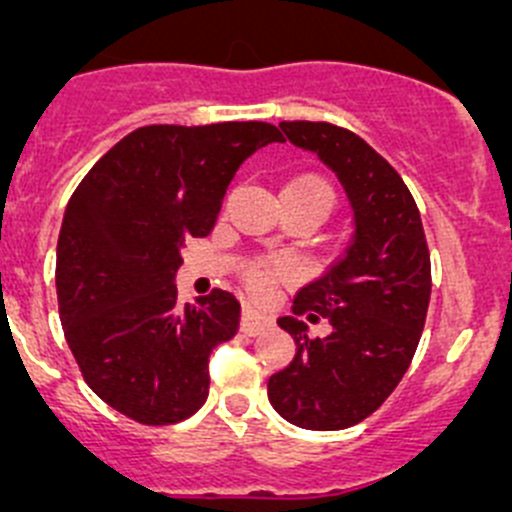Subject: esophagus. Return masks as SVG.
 I'll return each mask as SVG.
<instances>
[{
    "label": "esophagus",
    "mask_w": 512,
    "mask_h": 512,
    "mask_svg": "<svg viewBox=\"0 0 512 512\" xmlns=\"http://www.w3.org/2000/svg\"><path fill=\"white\" fill-rule=\"evenodd\" d=\"M267 327H272V317H267V314L257 312V309H252V307L242 309V322H240L242 332L250 334V337H255V334L265 332Z\"/></svg>",
    "instance_id": "1"
}]
</instances>
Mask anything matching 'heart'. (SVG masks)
Listing matches in <instances>:
<instances>
[{
	"label": "heart",
	"mask_w": 512,
	"mask_h": 512,
	"mask_svg": "<svg viewBox=\"0 0 512 512\" xmlns=\"http://www.w3.org/2000/svg\"><path fill=\"white\" fill-rule=\"evenodd\" d=\"M285 190L294 195H302L304 200H309V203H314L317 208H322L324 215L332 213L334 203H337V188H334L332 180L322 173L299 175L292 183H287ZM289 272H292V267H289L285 257H262V260L252 262V265L247 267L245 280L255 297H267L270 287L275 285V282L289 277Z\"/></svg>",
	"instance_id": "obj_1"
}]
</instances>
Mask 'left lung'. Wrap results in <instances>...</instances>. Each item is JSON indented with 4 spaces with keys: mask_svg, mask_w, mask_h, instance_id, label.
Here are the masks:
<instances>
[{
    "mask_svg": "<svg viewBox=\"0 0 512 512\" xmlns=\"http://www.w3.org/2000/svg\"><path fill=\"white\" fill-rule=\"evenodd\" d=\"M280 128L337 173L356 230L344 257L299 289L292 317L277 319L297 352L270 376L267 396L294 426L339 431L374 414L404 379L426 324L431 255L414 195L364 138L324 121ZM319 318L330 334L312 340L306 322Z\"/></svg>",
    "mask_w": 512,
    "mask_h": 512,
    "instance_id": "obj_1",
    "label": "left lung"
}]
</instances>
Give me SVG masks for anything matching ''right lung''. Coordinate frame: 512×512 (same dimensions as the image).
<instances>
[{
	"label": "right lung",
	"mask_w": 512,
	"mask_h": 512,
	"mask_svg": "<svg viewBox=\"0 0 512 512\" xmlns=\"http://www.w3.org/2000/svg\"><path fill=\"white\" fill-rule=\"evenodd\" d=\"M272 123L143 126L86 173L56 245V297L84 381L146 426L193 416L208 399V359L235 337L240 302L213 289L178 307L180 247L218 220L227 185Z\"/></svg>",
	"instance_id": "add662e5"
}]
</instances>
